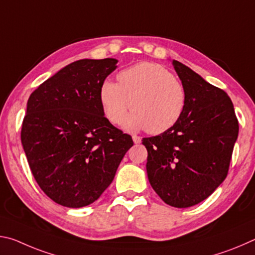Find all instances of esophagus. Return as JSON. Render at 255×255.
<instances>
[{
    "label": "esophagus",
    "instance_id": "1",
    "mask_svg": "<svg viewBox=\"0 0 255 255\" xmlns=\"http://www.w3.org/2000/svg\"><path fill=\"white\" fill-rule=\"evenodd\" d=\"M132 140H133V143H135V144H139L140 141H141V138H140L139 136L133 135V136H132Z\"/></svg>",
    "mask_w": 255,
    "mask_h": 255
}]
</instances>
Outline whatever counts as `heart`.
<instances>
[{"mask_svg":"<svg viewBox=\"0 0 255 255\" xmlns=\"http://www.w3.org/2000/svg\"><path fill=\"white\" fill-rule=\"evenodd\" d=\"M118 83L105 80L99 98L106 117L112 124L123 122L129 109L132 114L125 120L129 130L146 129L149 133L165 132L183 116L187 91L179 79L166 67L156 63H139L120 71Z\"/></svg>","mask_w":255,"mask_h":255,"instance_id":"obj_1","label":"heart"}]
</instances>
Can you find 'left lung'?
I'll return each mask as SVG.
<instances>
[{"mask_svg":"<svg viewBox=\"0 0 255 255\" xmlns=\"http://www.w3.org/2000/svg\"><path fill=\"white\" fill-rule=\"evenodd\" d=\"M187 91L183 116L170 130L143 138L146 170L159 198L188 208L208 198L226 179L239 120L231 98L191 68L173 60Z\"/></svg>","mask_w":255,"mask_h":255,"instance_id":"1","label":"left lung"}]
</instances>
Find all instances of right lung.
<instances>
[{"label": "right lung", "mask_w": 255, "mask_h": 255, "mask_svg": "<svg viewBox=\"0 0 255 255\" xmlns=\"http://www.w3.org/2000/svg\"><path fill=\"white\" fill-rule=\"evenodd\" d=\"M117 62L76 60L29 98L21 141L34 180L56 204L80 208L96 201L133 145L103 116L99 98Z\"/></svg>", "instance_id": "obj_1"}]
</instances>
